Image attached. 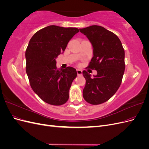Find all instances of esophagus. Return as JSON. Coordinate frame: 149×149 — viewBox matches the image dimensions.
<instances>
[{
  "mask_svg": "<svg viewBox=\"0 0 149 149\" xmlns=\"http://www.w3.org/2000/svg\"><path fill=\"white\" fill-rule=\"evenodd\" d=\"M76 72H77L78 76H81L82 74H83V71H82V70H76Z\"/></svg>",
  "mask_w": 149,
  "mask_h": 149,
  "instance_id": "obj_1",
  "label": "esophagus"
}]
</instances>
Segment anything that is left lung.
<instances>
[{
    "label": "left lung",
    "mask_w": 149,
    "mask_h": 149,
    "mask_svg": "<svg viewBox=\"0 0 149 149\" xmlns=\"http://www.w3.org/2000/svg\"><path fill=\"white\" fill-rule=\"evenodd\" d=\"M91 42L93 57L88 68L97 71L91 78L83 71L86 85L83 91L84 100L93 105L108 101L118 91L125 70V53L120 40L112 31L99 25L80 29Z\"/></svg>",
    "instance_id": "1"
}]
</instances>
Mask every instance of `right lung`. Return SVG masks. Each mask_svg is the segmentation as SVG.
Masks as SVG:
<instances>
[{"mask_svg":"<svg viewBox=\"0 0 149 149\" xmlns=\"http://www.w3.org/2000/svg\"><path fill=\"white\" fill-rule=\"evenodd\" d=\"M78 32L77 28L49 25L37 31L26 48V72L30 86L49 104L61 106L68 100L69 90L77 72L71 66L58 69L56 58Z\"/></svg>","mask_w":149,"mask_h":149,"instance_id":"right-lung-1","label":"right lung"}]
</instances>
